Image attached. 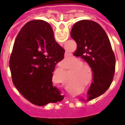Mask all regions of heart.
I'll return each mask as SVG.
<instances>
[{
    "instance_id": "1",
    "label": "heart",
    "mask_w": 125,
    "mask_h": 125,
    "mask_svg": "<svg viewBox=\"0 0 125 125\" xmlns=\"http://www.w3.org/2000/svg\"><path fill=\"white\" fill-rule=\"evenodd\" d=\"M74 63H82V61L81 60H80V59H78V58H76L75 60H74ZM84 66H85V64H83V63H81V64H80V65L78 66V68H83Z\"/></svg>"
}]
</instances>
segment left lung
I'll list each match as a JSON object with an SVG mask.
<instances>
[{
  "label": "left lung",
  "instance_id": "1",
  "mask_svg": "<svg viewBox=\"0 0 125 125\" xmlns=\"http://www.w3.org/2000/svg\"><path fill=\"white\" fill-rule=\"evenodd\" d=\"M77 44L73 55L84 59L93 72L88 100L104 94L110 87L115 72L116 60L108 37L98 23L90 20L74 24L70 33Z\"/></svg>",
  "mask_w": 125,
  "mask_h": 125
}]
</instances>
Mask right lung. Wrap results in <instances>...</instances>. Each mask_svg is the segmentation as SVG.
<instances>
[{
  "label": "right lung",
  "mask_w": 125,
  "mask_h": 125,
  "mask_svg": "<svg viewBox=\"0 0 125 125\" xmlns=\"http://www.w3.org/2000/svg\"><path fill=\"white\" fill-rule=\"evenodd\" d=\"M64 53L45 21H31L21 29L13 45L9 66L15 86L29 102L44 106L63 98L53 86L52 77Z\"/></svg>",
  "instance_id": "obj_1"
}]
</instances>
